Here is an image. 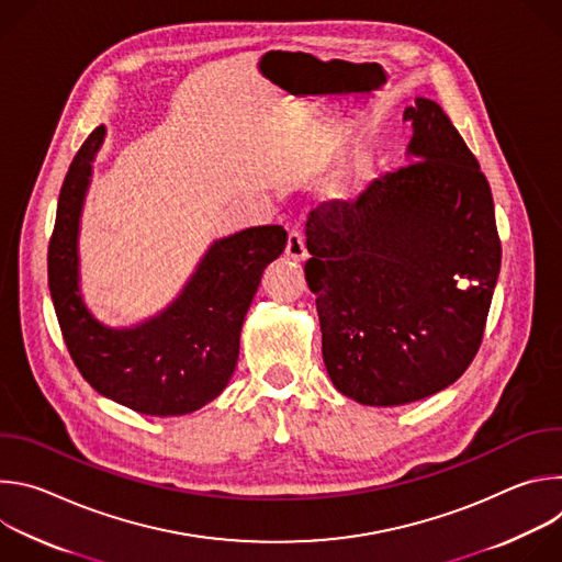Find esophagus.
<instances>
[{
	"instance_id": "obj_1",
	"label": "esophagus",
	"mask_w": 562,
	"mask_h": 562,
	"mask_svg": "<svg viewBox=\"0 0 562 562\" xmlns=\"http://www.w3.org/2000/svg\"><path fill=\"white\" fill-rule=\"evenodd\" d=\"M286 256L291 260H304L306 258V245H304V235L300 231H291L286 239Z\"/></svg>"
}]
</instances>
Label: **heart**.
Instances as JSON below:
<instances>
[{"mask_svg": "<svg viewBox=\"0 0 562 562\" xmlns=\"http://www.w3.org/2000/svg\"><path fill=\"white\" fill-rule=\"evenodd\" d=\"M371 176H373V167L369 159H360V162H356L345 176H340L334 184V191H336V198L340 200H353L358 198L367 184L371 182Z\"/></svg>", "mask_w": 562, "mask_h": 562, "instance_id": "heart-1", "label": "heart"}]
</instances>
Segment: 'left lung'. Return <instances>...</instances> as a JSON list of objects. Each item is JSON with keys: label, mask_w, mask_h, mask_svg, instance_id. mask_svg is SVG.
<instances>
[{"label": "left lung", "mask_w": 562, "mask_h": 562, "mask_svg": "<svg viewBox=\"0 0 562 562\" xmlns=\"http://www.w3.org/2000/svg\"><path fill=\"white\" fill-rule=\"evenodd\" d=\"M407 167L306 222L304 265L336 389L397 407L453 384L483 342L501 273L494 198L477 159L427 98L405 109Z\"/></svg>", "instance_id": "8db88e82"}]
</instances>
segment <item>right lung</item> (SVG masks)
<instances>
[{
  "mask_svg": "<svg viewBox=\"0 0 562 562\" xmlns=\"http://www.w3.org/2000/svg\"><path fill=\"white\" fill-rule=\"evenodd\" d=\"M104 135L98 126L79 146L59 191L48 245L57 323L75 367L98 393L144 416H184L228 384L245 315L267 265L286 247V231L251 226L217 239L162 313L131 329L104 327L79 293L77 256L79 215Z\"/></svg>",
  "mask_w": 562,
  "mask_h": 562,
  "instance_id": "obj_1",
  "label": "right lung"
}]
</instances>
